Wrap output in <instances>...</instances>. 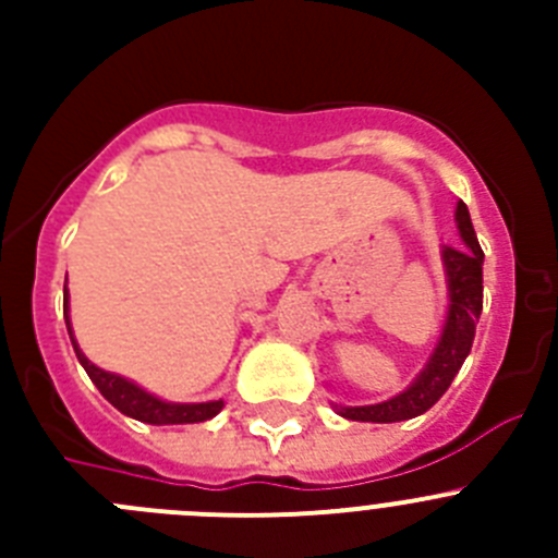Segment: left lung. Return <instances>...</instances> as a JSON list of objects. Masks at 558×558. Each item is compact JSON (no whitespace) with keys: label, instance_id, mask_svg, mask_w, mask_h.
Masks as SVG:
<instances>
[{"label":"left lung","instance_id":"obj_1","mask_svg":"<svg viewBox=\"0 0 558 558\" xmlns=\"http://www.w3.org/2000/svg\"><path fill=\"white\" fill-rule=\"evenodd\" d=\"M456 226L463 245H458V248L441 245V265H445L450 304H447L441 338L427 357L425 368L413 377L405 391H399L397 397L386 399V402L354 408L335 405V411L343 418L388 425V422H405V418L422 416L445 397L456 374L461 372L463 360L472 349V340H475V324L483 310V251L475 229H472L470 209L463 201H458L456 206Z\"/></svg>","mask_w":558,"mask_h":558}]
</instances>
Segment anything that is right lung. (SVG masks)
Here are the masks:
<instances>
[{
    "mask_svg": "<svg viewBox=\"0 0 558 558\" xmlns=\"http://www.w3.org/2000/svg\"><path fill=\"white\" fill-rule=\"evenodd\" d=\"M63 318H66L69 340H72V347H75L81 366L86 368V374L92 377L97 391H100L117 411L125 413V416L140 418V422H147V425H195V422H206V418L218 416V413L223 411V399H209V402H167V399H159L156 393L136 386L133 379L95 366V363L81 352L75 335H72V324H69V293L66 304H63Z\"/></svg>",
    "mask_w": 558,
    "mask_h": 558,
    "instance_id": "1",
    "label": "right lung"
}]
</instances>
